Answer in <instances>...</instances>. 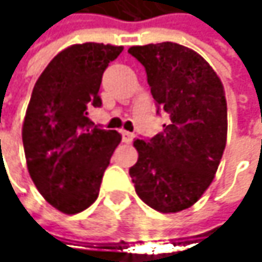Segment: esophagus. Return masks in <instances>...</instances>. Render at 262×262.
Segmentation results:
<instances>
[{"label": "esophagus", "instance_id": "obj_1", "mask_svg": "<svg viewBox=\"0 0 262 262\" xmlns=\"http://www.w3.org/2000/svg\"><path fill=\"white\" fill-rule=\"evenodd\" d=\"M121 135H123V142H124V144H130L132 141H133V138H135V135L130 133V132L123 130L121 132Z\"/></svg>", "mask_w": 262, "mask_h": 262}]
</instances>
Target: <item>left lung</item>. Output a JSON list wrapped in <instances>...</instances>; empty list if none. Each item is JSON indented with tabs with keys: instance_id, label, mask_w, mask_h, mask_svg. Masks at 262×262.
Here are the masks:
<instances>
[{
	"instance_id": "8db88e82",
	"label": "left lung",
	"mask_w": 262,
	"mask_h": 262,
	"mask_svg": "<svg viewBox=\"0 0 262 262\" xmlns=\"http://www.w3.org/2000/svg\"><path fill=\"white\" fill-rule=\"evenodd\" d=\"M145 68L158 106L170 121L150 141L135 139L130 167L139 199L173 214L192 206L214 181L228 138L225 88L212 67L194 50L174 42L129 48Z\"/></svg>"
}]
</instances>
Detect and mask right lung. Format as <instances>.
Wrapping results in <instances>:
<instances>
[{
  "label": "right lung",
  "instance_id": "obj_1",
  "mask_svg": "<svg viewBox=\"0 0 262 262\" xmlns=\"http://www.w3.org/2000/svg\"><path fill=\"white\" fill-rule=\"evenodd\" d=\"M121 45L74 43L62 50L36 81L23 124L27 168L42 197L73 215L98 197L117 130L92 126L88 107L101 106V76Z\"/></svg>",
  "mask_w": 262,
  "mask_h": 262
}]
</instances>
